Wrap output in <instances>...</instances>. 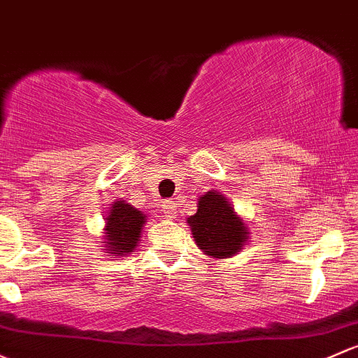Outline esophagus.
I'll return each instance as SVG.
<instances>
[{
    "label": "esophagus",
    "mask_w": 358,
    "mask_h": 358,
    "mask_svg": "<svg viewBox=\"0 0 358 358\" xmlns=\"http://www.w3.org/2000/svg\"><path fill=\"white\" fill-rule=\"evenodd\" d=\"M163 210L164 214L169 217V220H175L176 217V204L175 201H171V199H166V201H163Z\"/></svg>",
    "instance_id": "34e87169"
}]
</instances>
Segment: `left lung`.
Listing matches in <instances>:
<instances>
[{"label":"left lung","mask_w":358,"mask_h":358,"mask_svg":"<svg viewBox=\"0 0 358 358\" xmlns=\"http://www.w3.org/2000/svg\"><path fill=\"white\" fill-rule=\"evenodd\" d=\"M195 245L213 259H229L250 238L247 223L221 192L209 190L199 197L197 213L187 220Z\"/></svg>","instance_id":"left-lung-1"}]
</instances>
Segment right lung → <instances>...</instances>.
Wrapping results in <instances>:
<instances>
[{
  "mask_svg": "<svg viewBox=\"0 0 358 358\" xmlns=\"http://www.w3.org/2000/svg\"><path fill=\"white\" fill-rule=\"evenodd\" d=\"M104 223V242H101L104 245L103 250H106L108 255L127 257L138 245L148 216L129 202L115 201L108 209Z\"/></svg>",
  "mask_w": 358,
  "mask_h": 358,
  "instance_id": "obj_1",
  "label": "right lung"
}]
</instances>
